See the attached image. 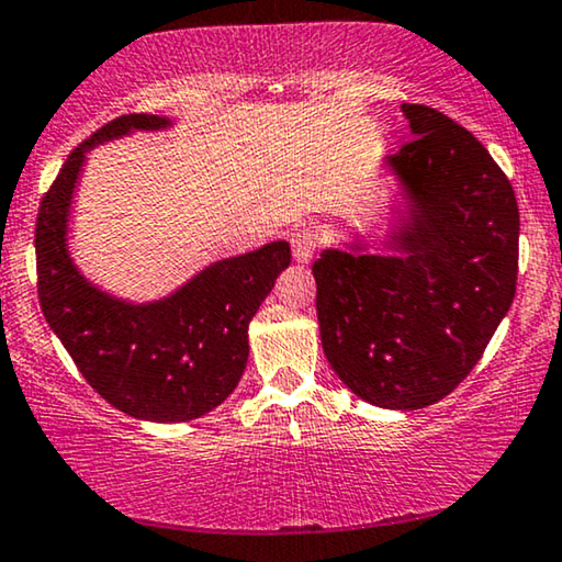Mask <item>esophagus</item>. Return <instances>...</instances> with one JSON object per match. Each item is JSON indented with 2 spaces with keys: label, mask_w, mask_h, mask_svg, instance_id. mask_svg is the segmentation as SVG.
Here are the masks:
<instances>
[{
  "label": "esophagus",
  "mask_w": 562,
  "mask_h": 562,
  "mask_svg": "<svg viewBox=\"0 0 562 562\" xmlns=\"http://www.w3.org/2000/svg\"><path fill=\"white\" fill-rule=\"evenodd\" d=\"M290 247H292V257H295V262L300 265L311 262L315 255V247H318V234H315L311 226H300L290 234Z\"/></svg>",
  "instance_id": "1"
}]
</instances>
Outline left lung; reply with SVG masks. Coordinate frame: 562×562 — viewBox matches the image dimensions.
<instances>
[{"label": "left lung", "instance_id": "8db88e82", "mask_svg": "<svg viewBox=\"0 0 562 562\" xmlns=\"http://www.w3.org/2000/svg\"><path fill=\"white\" fill-rule=\"evenodd\" d=\"M402 114L413 139L386 157L405 195L392 255L326 249L313 274L341 382L369 405L420 409L469 376L515 300L519 209L469 130L423 104Z\"/></svg>", "mask_w": 562, "mask_h": 562}]
</instances>
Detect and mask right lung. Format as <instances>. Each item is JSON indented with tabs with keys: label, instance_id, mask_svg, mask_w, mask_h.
<instances>
[{
	"label": "right lung",
	"instance_id": "1",
	"mask_svg": "<svg viewBox=\"0 0 562 562\" xmlns=\"http://www.w3.org/2000/svg\"><path fill=\"white\" fill-rule=\"evenodd\" d=\"M165 126L170 120L155 114L116 116L68 155L37 213V295L47 326L109 405L137 420L188 423L239 384L249 321L290 265V244L213 262L155 303H126L93 288L68 255L70 203L86 153L132 130Z\"/></svg>",
	"mask_w": 562,
	"mask_h": 562
}]
</instances>
